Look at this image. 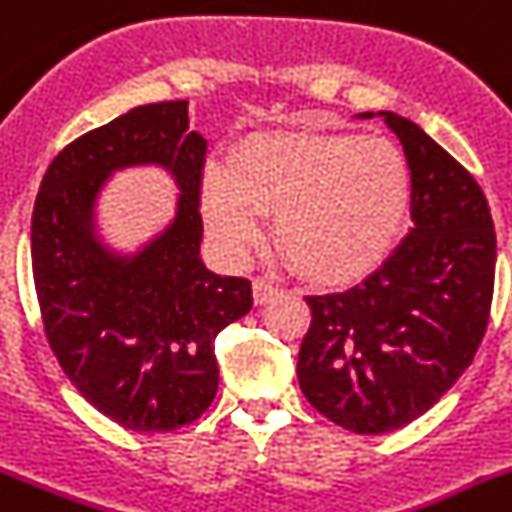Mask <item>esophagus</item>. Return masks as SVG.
I'll return each instance as SVG.
<instances>
[{"mask_svg":"<svg viewBox=\"0 0 512 512\" xmlns=\"http://www.w3.org/2000/svg\"><path fill=\"white\" fill-rule=\"evenodd\" d=\"M252 294H255V304H268L270 299H276V296L281 294V289H278V286H273L270 281L257 278V281L252 283Z\"/></svg>","mask_w":512,"mask_h":512,"instance_id":"34e87169","label":"esophagus"}]
</instances>
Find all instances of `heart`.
Here are the masks:
<instances>
[{
	"label": "heart",
	"instance_id": "1",
	"mask_svg": "<svg viewBox=\"0 0 512 512\" xmlns=\"http://www.w3.org/2000/svg\"><path fill=\"white\" fill-rule=\"evenodd\" d=\"M409 205V158L377 135H255L200 179V213L223 263L242 265L263 242L265 216L276 213L286 257L322 283L375 268L401 236Z\"/></svg>",
	"mask_w": 512,
	"mask_h": 512
}]
</instances>
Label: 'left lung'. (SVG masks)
Returning a JSON list of instances; mask_svg holds the SVG:
<instances>
[{"instance_id": "obj_1", "label": "left lung", "mask_w": 512, "mask_h": 512, "mask_svg": "<svg viewBox=\"0 0 512 512\" xmlns=\"http://www.w3.org/2000/svg\"><path fill=\"white\" fill-rule=\"evenodd\" d=\"M382 117L411 166L406 239L362 283L307 296L296 375L338 427L382 435L427 414L474 362L495 289L497 239L476 179L411 119Z\"/></svg>"}]
</instances>
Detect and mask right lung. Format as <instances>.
Listing matches in <instances>:
<instances>
[{
    "label": "right lung",
    "mask_w": 512,
    "mask_h": 512,
    "mask_svg": "<svg viewBox=\"0 0 512 512\" xmlns=\"http://www.w3.org/2000/svg\"><path fill=\"white\" fill-rule=\"evenodd\" d=\"M187 106H137L77 137L46 169L30 223L51 351L85 401L132 432H174L203 416L218 390L216 336L252 309V283L200 257L208 140L190 132ZM135 165L170 171L177 210L135 253H117L97 231V197Z\"/></svg>",
    "instance_id": "obj_1"
}]
</instances>
